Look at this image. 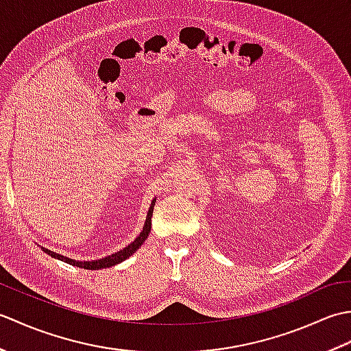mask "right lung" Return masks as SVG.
<instances>
[{
    "label": "right lung",
    "instance_id": "1",
    "mask_svg": "<svg viewBox=\"0 0 351 351\" xmlns=\"http://www.w3.org/2000/svg\"><path fill=\"white\" fill-rule=\"evenodd\" d=\"M152 205H155V200L152 202ZM152 213H154V206L149 208L147 217H146V223H145V226H143V230H141V234L137 237L136 241H132V243L128 245V247H125L123 250L117 252V253H114V255L107 256V258H104V259L90 261V263H88V261H84V263H78V261H73V259H69V258H66V256L57 255V253L49 252V250H45L43 247H42V249H43L45 252H47L48 255H51V256L62 259V261H64V263H68V264H71V265H77V267H80V268H86V270H101V268L113 267V265H116V264H119V263H122V261H125L126 258H130V256L132 255V253L136 252V250L140 247V245L145 243V240L149 237V232H151V219H152Z\"/></svg>",
    "mask_w": 351,
    "mask_h": 351
}]
</instances>
